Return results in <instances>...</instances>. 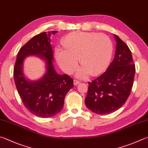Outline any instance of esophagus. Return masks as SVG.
Here are the masks:
<instances>
[{
  "label": "esophagus",
  "mask_w": 148,
  "mask_h": 148,
  "mask_svg": "<svg viewBox=\"0 0 148 148\" xmlns=\"http://www.w3.org/2000/svg\"><path fill=\"white\" fill-rule=\"evenodd\" d=\"M79 82L78 80H76V79H74V85H77V84H79Z\"/></svg>",
  "instance_id": "1"
}]
</instances>
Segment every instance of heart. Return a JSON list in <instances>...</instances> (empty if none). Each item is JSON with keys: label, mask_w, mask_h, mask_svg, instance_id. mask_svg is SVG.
I'll return each mask as SVG.
<instances>
[{"label": "heart", "mask_w": 148, "mask_h": 148, "mask_svg": "<svg viewBox=\"0 0 148 148\" xmlns=\"http://www.w3.org/2000/svg\"><path fill=\"white\" fill-rule=\"evenodd\" d=\"M63 45L64 48L55 50L59 66L66 73L72 74L76 71L79 58L82 66L77 70V76L81 78L103 72L111 61L113 50L109 37L95 32H72L64 38Z\"/></svg>", "instance_id": "obj_1"}]
</instances>
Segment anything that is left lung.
<instances>
[{"instance_id":"obj_1","label":"left lung","mask_w":148,"mask_h":148,"mask_svg":"<svg viewBox=\"0 0 148 148\" xmlns=\"http://www.w3.org/2000/svg\"><path fill=\"white\" fill-rule=\"evenodd\" d=\"M116 41L114 58L100 76L88 82L86 106L98 114L111 113L120 109L130 95L135 65L130 48L114 34Z\"/></svg>"}]
</instances>
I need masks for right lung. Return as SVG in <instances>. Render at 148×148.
Segmentation results:
<instances>
[{
    "label": "right lung",
    "instance_id": "1",
    "mask_svg": "<svg viewBox=\"0 0 148 148\" xmlns=\"http://www.w3.org/2000/svg\"><path fill=\"white\" fill-rule=\"evenodd\" d=\"M57 33L52 31L37 34L20 48L13 69V76L18 93L24 106L32 114L49 118L63 109L65 97L74 87L73 79L69 75H60L53 66V50L50 37ZM29 55L42 56L46 61L47 72L37 82L26 80L22 72V63Z\"/></svg>",
    "mask_w": 148,
    "mask_h": 148
}]
</instances>
